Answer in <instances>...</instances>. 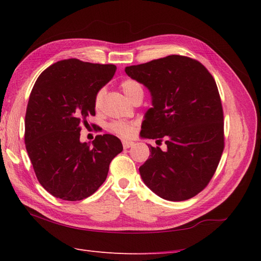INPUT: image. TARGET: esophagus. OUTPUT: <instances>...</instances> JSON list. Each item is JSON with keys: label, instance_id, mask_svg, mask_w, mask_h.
<instances>
[{"label": "esophagus", "instance_id": "34e87169", "mask_svg": "<svg viewBox=\"0 0 261 261\" xmlns=\"http://www.w3.org/2000/svg\"><path fill=\"white\" fill-rule=\"evenodd\" d=\"M133 145H134V142H132V141H123V146H124V148H129V147H132Z\"/></svg>", "mask_w": 261, "mask_h": 261}]
</instances>
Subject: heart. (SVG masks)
<instances>
[{
	"label": "heart",
	"instance_id": "1",
	"mask_svg": "<svg viewBox=\"0 0 261 261\" xmlns=\"http://www.w3.org/2000/svg\"><path fill=\"white\" fill-rule=\"evenodd\" d=\"M119 86H120V89L123 90V92L125 93L126 97L130 101L135 97H137V95H143L142 84L135 79H130V77L124 79L123 81L120 82ZM102 99H103V89H100L98 90L97 93L94 94V99H93L94 107L97 109L101 107ZM109 129L113 133H115V134L119 135L120 137L128 138L135 135V133L137 130V123H135V121L115 120L110 123Z\"/></svg>",
	"mask_w": 261,
	"mask_h": 261
}]
</instances>
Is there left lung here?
Returning a JSON list of instances; mask_svg holds the SVG:
<instances>
[{"label":"left lung","instance_id":"obj_1","mask_svg":"<svg viewBox=\"0 0 261 261\" xmlns=\"http://www.w3.org/2000/svg\"><path fill=\"white\" fill-rule=\"evenodd\" d=\"M152 93L141 135L167 144L150 146L140 167L148 188L161 198L181 201L207 187L224 150V116L216 82L197 60L169 55L125 68Z\"/></svg>","mask_w":261,"mask_h":261}]
</instances>
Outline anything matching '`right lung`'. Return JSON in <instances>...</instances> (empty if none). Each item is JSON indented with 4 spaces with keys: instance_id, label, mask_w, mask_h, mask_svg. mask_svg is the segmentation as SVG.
I'll list each match as a JSON object with an SVG mask.
<instances>
[{
    "instance_id": "add662e5",
    "label": "right lung",
    "mask_w": 261,
    "mask_h": 261,
    "mask_svg": "<svg viewBox=\"0 0 261 261\" xmlns=\"http://www.w3.org/2000/svg\"><path fill=\"white\" fill-rule=\"evenodd\" d=\"M115 72L113 64L70 58L47 67L31 90L24 144L39 184L56 198L76 201L94 194L123 151L110 134L97 135L92 145L80 142L82 126L95 115L94 94Z\"/></svg>"
}]
</instances>
